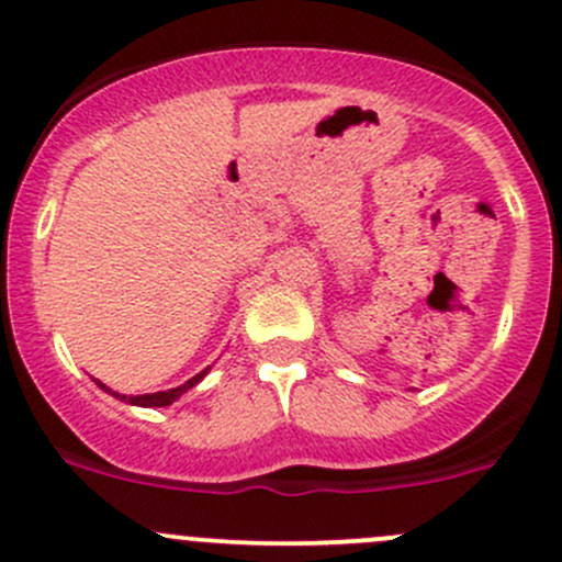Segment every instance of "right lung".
Masks as SVG:
<instances>
[{
	"instance_id": "right-lung-1",
	"label": "right lung",
	"mask_w": 562,
	"mask_h": 562,
	"mask_svg": "<svg viewBox=\"0 0 562 562\" xmlns=\"http://www.w3.org/2000/svg\"><path fill=\"white\" fill-rule=\"evenodd\" d=\"M203 375H206V370H203V372H198V375L195 378H190V381H187L184 383V386H176V389H168V391H157V394H140V396H119L116 394V391H111V389H105L103 386V383H100V389H105V391H111V394L113 396H116V400H127L130 402V405H140V407H162V405H171V402L173 400H179V396L181 394H184V391L187 389H192V386H195V383L198 381H201V378Z\"/></svg>"
}]
</instances>
